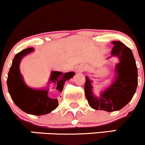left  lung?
<instances>
[{"instance_id":"obj_1","label":"left lung","mask_w":145,"mask_h":145,"mask_svg":"<svg viewBox=\"0 0 145 145\" xmlns=\"http://www.w3.org/2000/svg\"><path fill=\"white\" fill-rule=\"evenodd\" d=\"M114 44L112 56L120 59L116 67V81L99 98L94 96L89 78L86 76V97L88 104L95 110L113 112L125 106L133 98L137 86V69L131 50L120 41L113 42Z\"/></svg>"}]
</instances>
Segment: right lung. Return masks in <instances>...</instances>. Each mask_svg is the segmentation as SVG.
Wrapping results in <instances>:
<instances>
[{"mask_svg":"<svg viewBox=\"0 0 145 145\" xmlns=\"http://www.w3.org/2000/svg\"><path fill=\"white\" fill-rule=\"evenodd\" d=\"M32 50V47L25 49L15 56L8 72L7 84L11 98L18 108L28 114L42 116L56 109L59 103L57 98L48 96V91L32 89L28 88L24 83L20 73L19 64L22 57L31 52ZM74 74V72L63 74L59 71H53L50 81L56 82L57 89L61 92L64 88V82L71 78ZM61 75L63 76V78L59 80L58 77Z\"/></svg>","mask_w":145,"mask_h":145,"instance_id":"add662e5","label":"right lung"}]
</instances>
